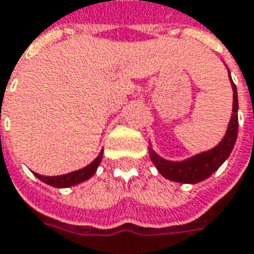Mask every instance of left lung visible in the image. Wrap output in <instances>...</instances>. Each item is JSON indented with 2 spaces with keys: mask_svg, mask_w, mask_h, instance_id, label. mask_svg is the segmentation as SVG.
I'll return each instance as SVG.
<instances>
[{
  "mask_svg": "<svg viewBox=\"0 0 254 254\" xmlns=\"http://www.w3.org/2000/svg\"><path fill=\"white\" fill-rule=\"evenodd\" d=\"M228 75H230V69H228ZM230 82L233 87V115L230 119L226 135L216 146L182 161H170L163 159L153 150L152 146H149L150 160L164 178L178 183H191V185L198 183L209 178L228 159L238 135V93L231 79V75H230Z\"/></svg>",
  "mask_w": 254,
  "mask_h": 254,
  "instance_id": "8db88e82",
  "label": "left lung"
}]
</instances>
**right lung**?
Returning <instances> with one entry per match:
<instances>
[{"instance_id":"obj_1","label":"right lung","mask_w":254,"mask_h":254,"mask_svg":"<svg viewBox=\"0 0 254 254\" xmlns=\"http://www.w3.org/2000/svg\"><path fill=\"white\" fill-rule=\"evenodd\" d=\"M102 150L100 152V154L97 156V159L94 161H91L89 165H86L84 168L78 171H73V172H69V174H65V175H59V176H44L39 175V174H35L34 175L37 176L38 179L46 183V185H50L53 188H71V186H75V185H79L82 182L87 181L91 176L94 175L95 171L98 168V165L101 163L102 160Z\"/></svg>"}]
</instances>
